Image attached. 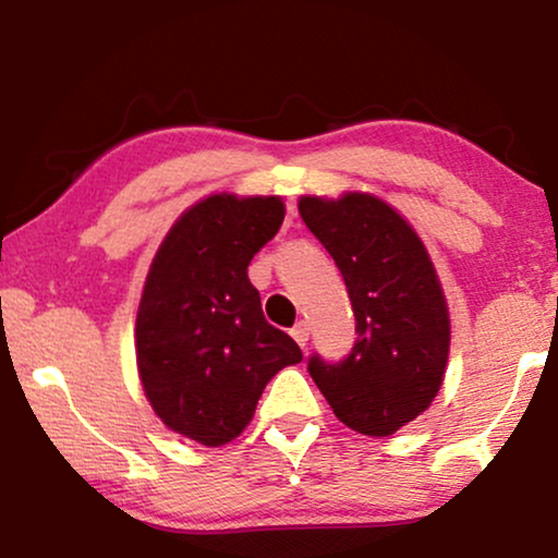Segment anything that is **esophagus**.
Masks as SVG:
<instances>
[{
  "instance_id": "obj_1",
  "label": "esophagus",
  "mask_w": 558,
  "mask_h": 558,
  "mask_svg": "<svg viewBox=\"0 0 558 558\" xmlns=\"http://www.w3.org/2000/svg\"><path fill=\"white\" fill-rule=\"evenodd\" d=\"M291 337H293L295 341H299L301 347H306V341H308V324H306V322L295 324L293 329H291Z\"/></svg>"
}]
</instances>
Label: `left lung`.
Segmentation results:
<instances>
[{
	"instance_id": "8db88e82",
	"label": "left lung",
	"mask_w": 558,
	"mask_h": 558,
	"mask_svg": "<svg viewBox=\"0 0 558 558\" xmlns=\"http://www.w3.org/2000/svg\"><path fill=\"white\" fill-rule=\"evenodd\" d=\"M301 219L344 278L356 341L344 360L311 354L308 373L333 415L365 436H390L436 398L449 360V311L411 225L369 193L303 196Z\"/></svg>"
}]
</instances>
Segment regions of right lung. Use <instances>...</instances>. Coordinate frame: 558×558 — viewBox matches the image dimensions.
<instances>
[{"label": "right lung", "mask_w": 558, "mask_h": 558, "mask_svg": "<svg viewBox=\"0 0 558 558\" xmlns=\"http://www.w3.org/2000/svg\"><path fill=\"white\" fill-rule=\"evenodd\" d=\"M278 196L214 193L170 227L137 308V369L153 411L204 447L236 439L265 385L301 349L265 322L250 259L278 234Z\"/></svg>", "instance_id": "right-lung-1"}]
</instances>
